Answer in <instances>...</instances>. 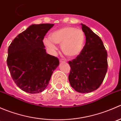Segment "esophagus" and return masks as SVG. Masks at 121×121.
Wrapping results in <instances>:
<instances>
[{"instance_id":"34e87169","label":"esophagus","mask_w":121,"mask_h":121,"mask_svg":"<svg viewBox=\"0 0 121 121\" xmlns=\"http://www.w3.org/2000/svg\"><path fill=\"white\" fill-rule=\"evenodd\" d=\"M60 62H64V63H65V62L66 61V60H65V59H63V58H61V59L60 60Z\"/></svg>"}]
</instances>
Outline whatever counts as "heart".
<instances>
[{"label":"heart","instance_id":"obj_1","mask_svg":"<svg viewBox=\"0 0 121 121\" xmlns=\"http://www.w3.org/2000/svg\"><path fill=\"white\" fill-rule=\"evenodd\" d=\"M85 41V35L83 30L71 26L63 27L54 30L50 38H44V44L52 52L56 50L54 43L61 44V49L69 57L78 56L82 52Z\"/></svg>","mask_w":121,"mask_h":121}]
</instances>
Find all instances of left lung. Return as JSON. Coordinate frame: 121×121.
<instances>
[{"label":"left lung","mask_w":121,"mask_h":121,"mask_svg":"<svg viewBox=\"0 0 121 121\" xmlns=\"http://www.w3.org/2000/svg\"><path fill=\"white\" fill-rule=\"evenodd\" d=\"M81 24L86 42L82 52L68 62L71 67L68 80L75 91L88 93L97 90L103 82L108 69V54L100 37Z\"/></svg>","instance_id":"obj_1"}]
</instances>
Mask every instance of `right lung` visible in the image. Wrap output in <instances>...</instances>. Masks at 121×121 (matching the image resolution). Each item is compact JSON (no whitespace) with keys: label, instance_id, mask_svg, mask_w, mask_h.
<instances>
[{"label":"right lung","instance_id":"right-lung-1","mask_svg":"<svg viewBox=\"0 0 121 121\" xmlns=\"http://www.w3.org/2000/svg\"><path fill=\"white\" fill-rule=\"evenodd\" d=\"M54 24H32L12 41L7 64L17 86L30 94L42 92L59 65L58 58L47 54L44 37Z\"/></svg>","mask_w":121,"mask_h":121}]
</instances>
